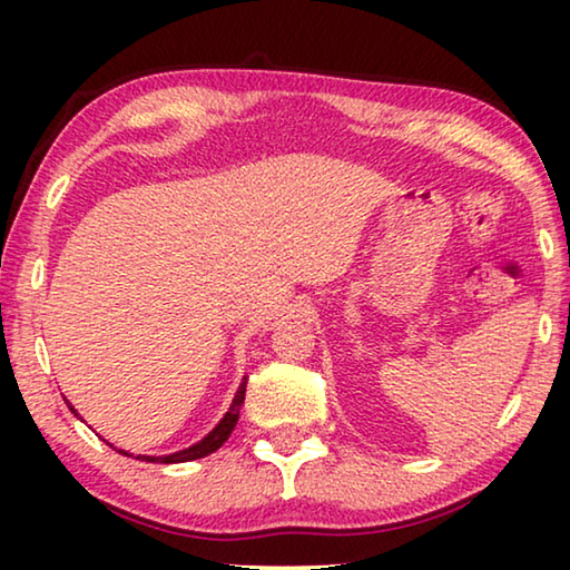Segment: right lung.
<instances>
[{
	"mask_svg": "<svg viewBox=\"0 0 570 570\" xmlns=\"http://www.w3.org/2000/svg\"><path fill=\"white\" fill-rule=\"evenodd\" d=\"M246 382H248V377H244V382L238 384L236 397H234V402H230L228 412L224 414V417H220V422L216 424L214 430L208 432V435H206L204 440L196 442V445L173 452V455H158V458H156V455H138L135 460H142V462H160V465H173V462H190V460L206 458V455H210V452H216V450H218L220 445H224V442L230 438V432H234V428H236L240 404H244V400H246ZM65 402H67V400H65ZM67 407H70V410L75 412V417H80V414H77V410L72 407L70 402H67ZM80 420H82V417H80ZM110 448H112V445H110ZM118 452H122V455L132 458L130 452H125V450H118Z\"/></svg>",
	"mask_w": 570,
	"mask_h": 570,
	"instance_id": "1",
	"label": "right lung"
}]
</instances>
